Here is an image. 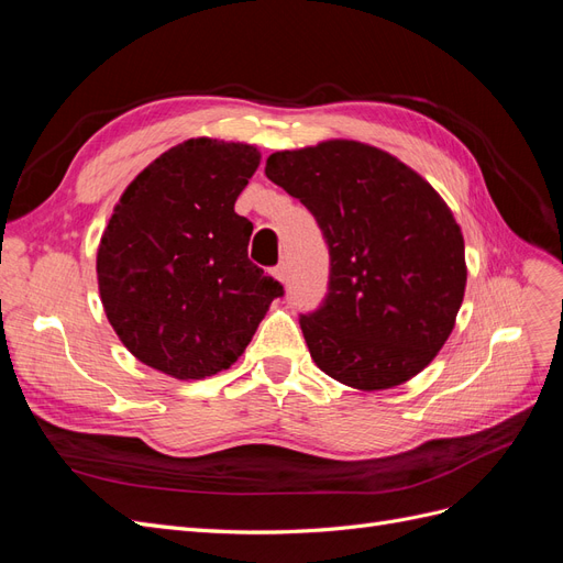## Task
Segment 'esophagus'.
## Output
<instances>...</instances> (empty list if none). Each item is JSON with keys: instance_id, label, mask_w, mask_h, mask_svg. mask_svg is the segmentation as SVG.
Segmentation results:
<instances>
[{"instance_id": "esophagus-1", "label": "esophagus", "mask_w": 563, "mask_h": 563, "mask_svg": "<svg viewBox=\"0 0 563 563\" xmlns=\"http://www.w3.org/2000/svg\"><path fill=\"white\" fill-rule=\"evenodd\" d=\"M272 275H275V277L284 284V282H286V265H284V263H279V265L272 267Z\"/></svg>"}]
</instances>
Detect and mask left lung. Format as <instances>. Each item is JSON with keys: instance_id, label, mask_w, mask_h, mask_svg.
Listing matches in <instances>:
<instances>
[{"instance_id": "1", "label": "left lung", "mask_w": 563, "mask_h": 563, "mask_svg": "<svg viewBox=\"0 0 563 563\" xmlns=\"http://www.w3.org/2000/svg\"><path fill=\"white\" fill-rule=\"evenodd\" d=\"M329 246V288L300 329L314 364L356 389L413 378L444 347L465 296V242L430 183L354 141L269 155Z\"/></svg>"}]
</instances>
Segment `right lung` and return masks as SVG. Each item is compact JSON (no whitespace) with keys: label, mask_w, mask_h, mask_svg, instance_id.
Masks as SVG:
<instances>
[{"label":"right lung","mask_w":563,"mask_h":563,"mask_svg":"<svg viewBox=\"0 0 563 563\" xmlns=\"http://www.w3.org/2000/svg\"><path fill=\"white\" fill-rule=\"evenodd\" d=\"M258 150L185 141L119 199L98 246L106 314L133 356L180 380L230 368L284 286L249 261L253 223L234 201Z\"/></svg>","instance_id":"obj_1"}]
</instances>
